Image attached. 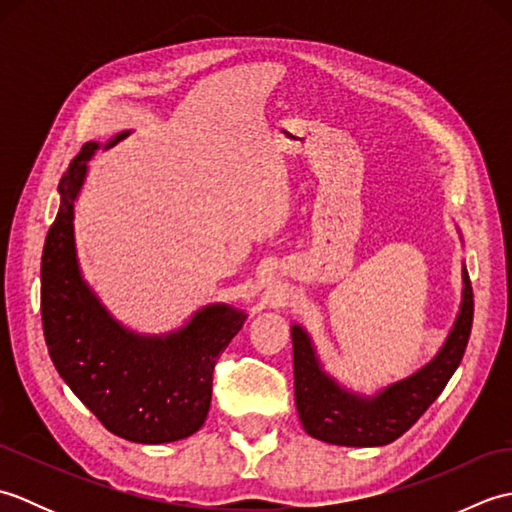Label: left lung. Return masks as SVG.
Segmentation results:
<instances>
[{
    "label": "left lung",
    "instance_id": "8db88e82",
    "mask_svg": "<svg viewBox=\"0 0 512 512\" xmlns=\"http://www.w3.org/2000/svg\"><path fill=\"white\" fill-rule=\"evenodd\" d=\"M473 325V288L462 268V301L442 347L427 365L407 378L358 394L325 372L310 334L295 323L292 365H295V405L308 436L339 447H385L411 429L436 400L458 369Z\"/></svg>",
    "mask_w": 512,
    "mask_h": 512
}]
</instances>
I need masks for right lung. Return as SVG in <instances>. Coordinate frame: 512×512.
I'll use <instances>...</instances> for the list:
<instances>
[{
  "label": "right lung",
  "mask_w": 512,
  "mask_h": 512,
  "mask_svg": "<svg viewBox=\"0 0 512 512\" xmlns=\"http://www.w3.org/2000/svg\"><path fill=\"white\" fill-rule=\"evenodd\" d=\"M85 143L59 182V213L41 257V321L59 376L114 436L165 444L193 436L211 407L213 369L248 314L209 303L178 330L138 334L112 317L81 273L74 206L96 149Z\"/></svg>",
  "instance_id": "obj_1"
}]
</instances>
